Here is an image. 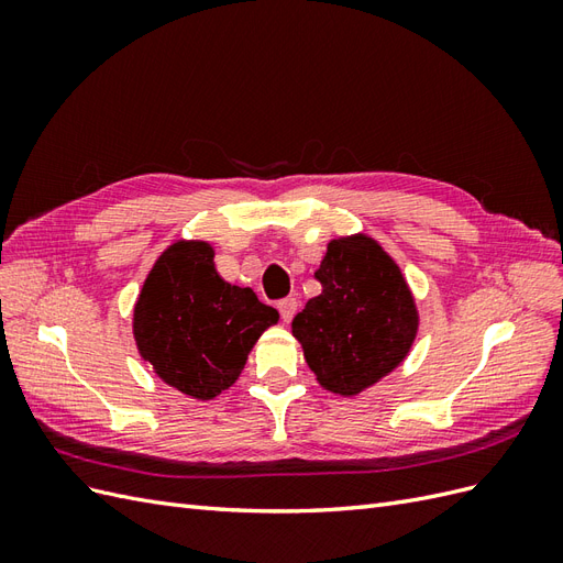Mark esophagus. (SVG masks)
<instances>
[{
	"label": "esophagus",
	"instance_id": "34e87169",
	"mask_svg": "<svg viewBox=\"0 0 563 563\" xmlns=\"http://www.w3.org/2000/svg\"><path fill=\"white\" fill-rule=\"evenodd\" d=\"M277 308H279V314H282L284 321H291L294 314H296V310H298V300H296V298H282V300L277 302Z\"/></svg>",
	"mask_w": 563,
	"mask_h": 563
}]
</instances>
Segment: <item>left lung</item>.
Masks as SVG:
<instances>
[{
  "instance_id": "1",
  "label": "left lung",
  "mask_w": 563,
  "mask_h": 563,
  "mask_svg": "<svg viewBox=\"0 0 563 563\" xmlns=\"http://www.w3.org/2000/svg\"><path fill=\"white\" fill-rule=\"evenodd\" d=\"M314 277L321 294L294 317V335L323 387L360 395L411 350L413 296L397 263L366 234L333 240Z\"/></svg>"
}]
</instances>
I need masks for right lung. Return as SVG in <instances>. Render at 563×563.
<instances>
[{"mask_svg":"<svg viewBox=\"0 0 563 563\" xmlns=\"http://www.w3.org/2000/svg\"><path fill=\"white\" fill-rule=\"evenodd\" d=\"M277 319L251 288L218 275L209 244L176 242L143 284L133 335L164 383L195 399H213L240 378L255 340Z\"/></svg>","mask_w":563,"mask_h":563,"instance_id":"obj_1","label":"right lung"}]
</instances>
